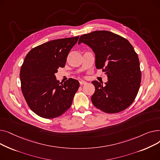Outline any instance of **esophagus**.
<instances>
[{
    "label": "esophagus",
    "mask_w": 160,
    "mask_h": 160,
    "mask_svg": "<svg viewBox=\"0 0 160 160\" xmlns=\"http://www.w3.org/2000/svg\"><path fill=\"white\" fill-rule=\"evenodd\" d=\"M86 83H87V82H85V81H83V80L80 81V86L85 85V84H86Z\"/></svg>",
    "instance_id": "1"
}]
</instances>
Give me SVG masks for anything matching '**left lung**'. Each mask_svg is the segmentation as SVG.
Returning <instances> with one entry per match:
<instances>
[{
  "instance_id": "8db88e82",
  "label": "left lung",
  "mask_w": 160,
  "mask_h": 160,
  "mask_svg": "<svg viewBox=\"0 0 160 160\" xmlns=\"http://www.w3.org/2000/svg\"><path fill=\"white\" fill-rule=\"evenodd\" d=\"M81 43L93 49L97 69L108 76L105 86L92 82L95 88L92 103L107 113L124 110L135 100L141 80L139 58L132 45L127 39L106 30L83 34L78 41Z\"/></svg>"
}]
</instances>
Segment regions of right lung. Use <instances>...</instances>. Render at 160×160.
<instances>
[{
	"label": "right lung",
	"mask_w": 160,
	"mask_h": 160,
	"mask_svg": "<svg viewBox=\"0 0 160 160\" xmlns=\"http://www.w3.org/2000/svg\"><path fill=\"white\" fill-rule=\"evenodd\" d=\"M78 38L79 36L47 42L33 48L24 58L20 71L22 93L31 110L41 117L56 118L72 104L79 82L69 78L60 83L54 74L65 67Z\"/></svg>",
	"instance_id": "add662e5"
}]
</instances>
